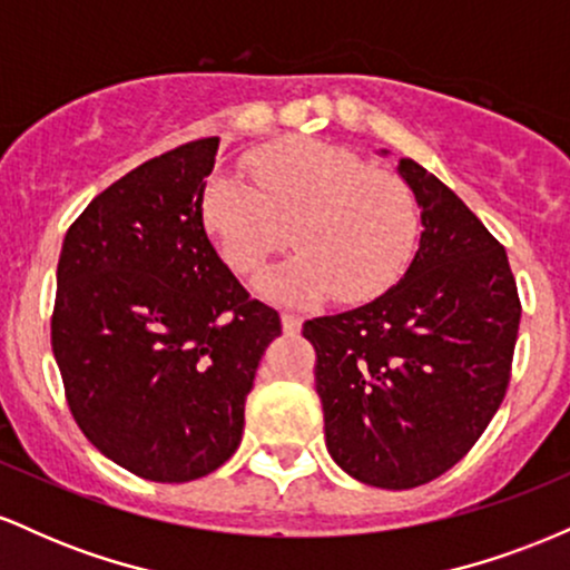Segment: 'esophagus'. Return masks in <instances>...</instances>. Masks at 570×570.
<instances>
[{"label": "esophagus", "instance_id": "esophagus-1", "mask_svg": "<svg viewBox=\"0 0 570 570\" xmlns=\"http://www.w3.org/2000/svg\"><path fill=\"white\" fill-rule=\"evenodd\" d=\"M281 326H284L286 335H297L299 326H303V318L294 316V313H281Z\"/></svg>", "mask_w": 570, "mask_h": 570}]
</instances>
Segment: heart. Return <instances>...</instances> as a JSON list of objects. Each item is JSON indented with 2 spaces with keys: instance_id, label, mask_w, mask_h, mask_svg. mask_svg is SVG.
<instances>
[{
  "instance_id": "b5f03b06",
  "label": "heart",
  "mask_w": 570,
  "mask_h": 570,
  "mask_svg": "<svg viewBox=\"0 0 570 570\" xmlns=\"http://www.w3.org/2000/svg\"><path fill=\"white\" fill-rule=\"evenodd\" d=\"M254 179L217 171L203 189V222L240 273H254L284 246V222L299 252L271 267L257 286L284 303H367L404 276L417 248L410 189L326 141L263 149L248 160Z\"/></svg>"
}]
</instances>
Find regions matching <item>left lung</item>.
I'll use <instances>...</instances> for the list:
<instances>
[{"label":"left lung","instance_id":"8db88e82","mask_svg":"<svg viewBox=\"0 0 570 570\" xmlns=\"http://www.w3.org/2000/svg\"><path fill=\"white\" fill-rule=\"evenodd\" d=\"M396 171L423 225L407 273L372 303L303 326L326 450L385 490L426 485L480 440L507 394L522 313L507 252L466 203L415 160Z\"/></svg>","mask_w":570,"mask_h":570}]
</instances>
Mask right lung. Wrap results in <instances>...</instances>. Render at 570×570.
Returning <instances> with one entry per match:
<instances>
[{
  "instance_id": "add662e5",
  "label": "right lung",
  "mask_w": 570,
  "mask_h": 570,
  "mask_svg": "<svg viewBox=\"0 0 570 570\" xmlns=\"http://www.w3.org/2000/svg\"><path fill=\"white\" fill-rule=\"evenodd\" d=\"M219 139L141 163L88 203L56 273L50 340L77 426L153 482L212 474L244 434L259 358L281 335L208 238Z\"/></svg>"
}]
</instances>
